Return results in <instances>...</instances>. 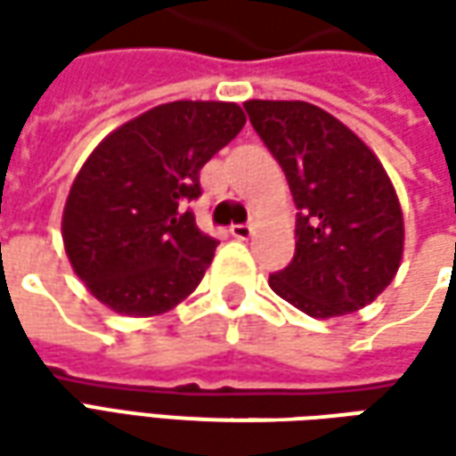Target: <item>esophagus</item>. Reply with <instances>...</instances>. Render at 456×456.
I'll list each match as a JSON object with an SVG mask.
<instances>
[{
  "label": "esophagus",
  "mask_w": 456,
  "mask_h": 456,
  "mask_svg": "<svg viewBox=\"0 0 456 456\" xmlns=\"http://www.w3.org/2000/svg\"><path fill=\"white\" fill-rule=\"evenodd\" d=\"M256 223H243V225H231V236L238 238V240H248L254 236Z\"/></svg>",
  "instance_id": "obj_1"
}]
</instances>
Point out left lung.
I'll use <instances>...</instances> for the list:
<instances>
[{
  "label": "left lung",
  "mask_w": 456,
  "mask_h": 456,
  "mask_svg": "<svg viewBox=\"0 0 456 456\" xmlns=\"http://www.w3.org/2000/svg\"><path fill=\"white\" fill-rule=\"evenodd\" d=\"M297 205V251L272 287L317 320L353 314L394 281L403 213L373 150L340 118L306 101H246Z\"/></svg>",
  "instance_id": "left-lung-1"
}]
</instances>
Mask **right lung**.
Wrapping results in <instances>:
<instances>
[{
	"instance_id": "right-lung-1",
	"label": "right lung",
	"mask_w": 456,
	"mask_h": 456,
	"mask_svg": "<svg viewBox=\"0 0 456 456\" xmlns=\"http://www.w3.org/2000/svg\"><path fill=\"white\" fill-rule=\"evenodd\" d=\"M246 124L238 103L172 101L109 134L78 169L62 208L65 254L101 305L157 317L184 302L218 240L184 202L202 165Z\"/></svg>"
}]
</instances>
